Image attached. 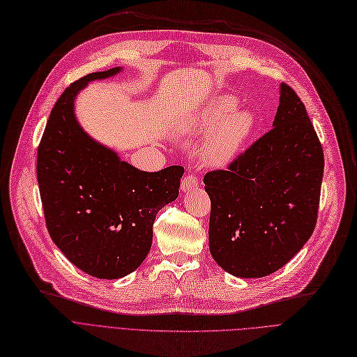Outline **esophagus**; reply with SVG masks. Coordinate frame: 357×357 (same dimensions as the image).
<instances>
[{
    "label": "esophagus",
    "mask_w": 357,
    "mask_h": 357,
    "mask_svg": "<svg viewBox=\"0 0 357 357\" xmlns=\"http://www.w3.org/2000/svg\"><path fill=\"white\" fill-rule=\"evenodd\" d=\"M199 188V180L195 176H185L181 180V192L183 193H189L193 192Z\"/></svg>",
    "instance_id": "obj_1"
}]
</instances>
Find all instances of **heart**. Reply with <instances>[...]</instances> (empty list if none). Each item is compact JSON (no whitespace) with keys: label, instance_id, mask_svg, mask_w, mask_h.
I'll return each instance as SVG.
<instances>
[{"label":"heart","instance_id":"heart-1","mask_svg":"<svg viewBox=\"0 0 357 357\" xmlns=\"http://www.w3.org/2000/svg\"><path fill=\"white\" fill-rule=\"evenodd\" d=\"M238 106L240 98L234 94L213 96L178 125L189 135L208 132L200 148V160L208 167L224 168L232 164L256 130V112Z\"/></svg>","mask_w":357,"mask_h":357}]
</instances>
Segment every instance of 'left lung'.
<instances>
[{"instance_id": "obj_1", "label": "left lung", "mask_w": 357, "mask_h": 357, "mask_svg": "<svg viewBox=\"0 0 357 357\" xmlns=\"http://www.w3.org/2000/svg\"><path fill=\"white\" fill-rule=\"evenodd\" d=\"M279 90L273 129L227 172L203 178L212 203L211 254L241 279L275 273L317 224L324 152L301 98L283 82Z\"/></svg>"}]
</instances>
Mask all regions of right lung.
<instances>
[{"instance_id":"add662e5","label":"right lung","mask_w":357,"mask_h":357,"mask_svg":"<svg viewBox=\"0 0 357 357\" xmlns=\"http://www.w3.org/2000/svg\"><path fill=\"white\" fill-rule=\"evenodd\" d=\"M122 66L93 73L66 87L50 112L38 149V181L50 238L75 267L97 279L137 270L152 244L155 215L178 196L184 168L141 172L82 129L79 91Z\"/></svg>"}]
</instances>
